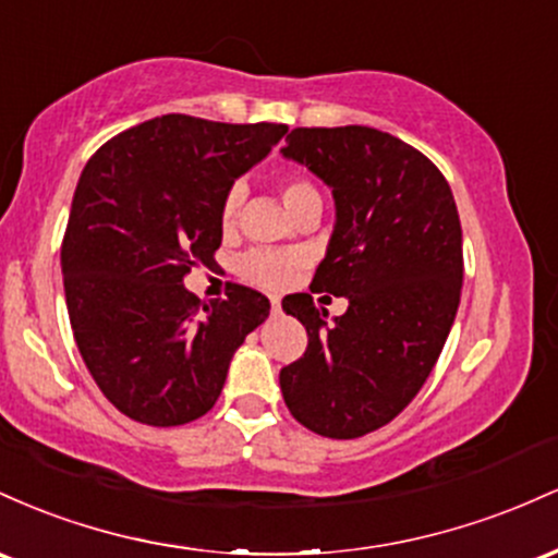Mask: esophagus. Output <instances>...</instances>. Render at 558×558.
<instances>
[{
    "mask_svg": "<svg viewBox=\"0 0 558 558\" xmlns=\"http://www.w3.org/2000/svg\"><path fill=\"white\" fill-rule=\"evenodd\" d=\"M271 313H274V316H279V313H281V303H279L277 295L271 298Z\"/></svg>",
    "mask_w": 558,
    "mask_h": 558,
    "instance_id": "34e87169",
    "label": "esophagus"
}]
</instances>
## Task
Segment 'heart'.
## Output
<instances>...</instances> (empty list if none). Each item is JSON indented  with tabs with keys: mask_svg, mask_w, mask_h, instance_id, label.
<instances>
[{
	"mask_svg": "<svg viewBox=\"0 0 558 558\" xmlns=\"http://www.w3.org/2000/svg\"><path fill=\"white\" fill-rule=\"evenodd\" d=\"M279 195L292 213H300L303 208H308V205H322V192L316 190V184L311 179L300 177V173H284L279 179ZM242 199H245V190L240 184L229 186L227 195L221 199V208H218V223H221L223 234H231L236 229ZM298 268V255L277 253V250H253V253H247L240 260L242 279H247L250 284L266 287V290H281V287L290 284Z\"/></svg>",
	"mask_w": 558,
	"mask_h": 558,
	"instance_id": "obj_1",
	"label": "heart"
}]
</instances>
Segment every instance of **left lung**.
Segmentation results:
<instances>
[{"mask_svg": "<svg viewBox=\"0 0 558 558\" xmlns=\"http://www.w3.org/2000/svg\"><path fill=\"white\" fill-rule=\"evenodd\" d=\"M281 153L331 186L337 223L311 290L348 298L331 322L308 292L281 300L308 331L281 396L303 427L353 440L390 424L440 359L464 279L459 210L435 162L385 131L292 129Z\"/></svg>", "mask_w": 558, "mask_h": 558, "instance_id": "8db88e82", "label": "left lung"}]
</instances>
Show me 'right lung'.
I'll use <instances>...</instances> for the list:
<instances>
[{"label":"right lung","mask_w":558,"mask_h":558,"mask_svg":"<svg viewBox=\"0 0 558 558\" xmlns=\"http://www.w3.org/2000/svg\"><path fill=\"white\" fill-rule=\"evenodd\" d=\"M284 134L171 112L112 136L81 171L60 247L68 316L102 396L134 422L208 414L234 350L268 318L250 287L203 303L184 277L216 263L223 195Z\"/></svg>","instance_id":"1"}]
</instances>
